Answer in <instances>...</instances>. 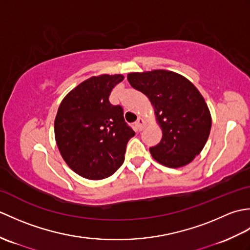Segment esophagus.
Returning <instances> with one entry per match:
<instances>
[{
	"label": "esophagus",
	"instance_id": "1",
	"mask_svg": "<svg viewBox=\"0 0 250 250\" xmlns=\"http://www.w3.org/2000/svg\"><path fill=\"white\" fill-rule=\"evenodd\" d=\"M145 125H146V121H145V119H143V118H139V119H137V121L135 122V129L137 131H142L143 129L145 128Z\"/></svg>",
	"mask_w": 250,
	"mask_h": 250
}]
</instances>
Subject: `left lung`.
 Segmentation results:
<instances>
[{
	"label": "left lung",
	"instance_id": "8db88e82",
	"mask_svg": "<svg viewBox=\"0 0 250 250\" xmlns=\"http://www.w3.org/2000/svg\"><path fill=\"white\" fill-rule=\"evenodd\" d=\"M128 82L149 99L162 139L149 151L167 167H182L203 149L211 128V116L194 84L180 74L153 70L128 74Z\"/></svg>",
	"mask_w": 250,
	"mask_h": 250
}]
</instances>
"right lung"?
Wrapping results in <instances>:
<instances>
[{
  "label": "right lung",
  "instance_id": "right-lung-1",
  "mask_svg": "<svg viewBox=\"0 0 250 250\" xmlns=\"http://www.w3.org/2000/svg\"><path fill=\"white\" fill-rule=\"evenodd\" d=\"M124 75L92 76L68 92L55 119L56 143L63 160L76 174L91 180L113 175L125 161L134 131L124 110L109 103V94Z\"/></svg>",
  "mask_w": 250,
  "mask_h": 250
}]
</instances>
